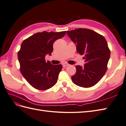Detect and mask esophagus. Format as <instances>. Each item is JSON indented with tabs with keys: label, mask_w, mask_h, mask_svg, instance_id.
Here are the masks:
<instances>
[{
	"label": "esophagus",
	"mask_w": 126,
	"mask_h": 126,
	"mask_svg": "<svg viewBox=\"0 0 126 126\" xmlns=\"http://www.w3.org/2000/svg\"><path fill=\"white\" fill-rule=\"evenodd\" d=\"M62 65H63V67H66V66H69V64L66 63H64L62 64Z\"/></svg>",
	"instance_id": "34e87169"
}]
</instances>
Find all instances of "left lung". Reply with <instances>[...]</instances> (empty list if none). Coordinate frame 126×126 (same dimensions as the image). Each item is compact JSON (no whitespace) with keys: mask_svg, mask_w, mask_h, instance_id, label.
<instances>
[{"mask_svg":"<svg viewBox=\"0 0 126 126\" xmlns=\"http://www.w3.org/2000/svg\"><path fill=\"white\" fill-rule=\"evenodd\" d=\"M67 34L76 45L77 52L85 60L84 66L77 65L71 77L73 82L83 88L95 85L104 76L110 57V50L103 35L88 29L67 31Z\"/></svg>","mask_w":126,"mask_h":126,"instance_id":"left-lung-1","label":"left lung"}]
</instances>
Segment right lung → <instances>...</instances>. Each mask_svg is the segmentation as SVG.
<instances>
[{"label":"right lung","mask_w":126,"mask_h":126,"mask_svg":"<svg viewBox=\"0 0 126 126\" xmlns=\"http://www.w3.org/2000/svg\"><path fill=\"white\" fill-rule=\"evenodd\" d=\"M66 32H38L22 42L17 54L20 71L33 88L44 91L56 83L62 65L46 62L45 56L47 54L51 55L54 43L63 37Z\"/></svg>","instance_id":"obj_1"}]
</instances>
